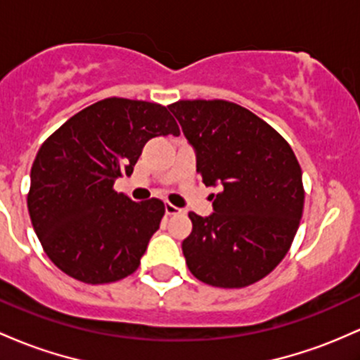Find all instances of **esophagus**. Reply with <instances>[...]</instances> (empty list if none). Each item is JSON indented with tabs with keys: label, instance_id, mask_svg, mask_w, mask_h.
I'll list each match as a JSON object with an SVG mask.
<instances>
[{
	"label": "esophagus",
	"instance_id": "obj_1",
	"mask_svg": "<svg viewBox=\"0 0 360 360\" xmlns=\"http://www.w3.org/2000/svg\"><path fill=\"white\" fill-rule=\"evenodd\" d=\"M177 213H184V210L183 208H177V207H174V205H171V203H165V215H177Z\"/></svg>",
	"mask_w": 360,
	"mask_h": 360
}]
</instances>
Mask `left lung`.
Returning <instances> with one entry per match:
<instances>
[{"instance_id":"obj_1","label":"left lung","mask_w":360,"mask_h":360,"mask_svg":"<svg viewBox=\"0 0 360 360\" xmlns=\"http://www.w3.org/2000/svg\"><path fill=\"white\" fill-rule=\"evenodd\" d=\"M169 110L195 148L205 186L220 188L212 215L189 212V271L222 289L251 285L290 250L304 208L301 165L280 133L234 102L179 101Z\"/></svg>"}]
</instances>
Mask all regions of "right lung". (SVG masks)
<instances>
[{"label": "right lung", "instance_id": "obj_1", "mask_svg": "<svg viewBox=\"0 0 360 360\" xmlns=\"http://www.w3.org/2000/svg\"><path fill=\"white\" fill-rule=\"evenodd\" d=\"M167 135H179V126L165 105L110 97L75 114L42 143L27 207L59 270L97 285L140 266L165 207L157 198L136 203L112 186L131 176L148 140Z\"/></svg>", "mask_w": 360, "mask_h": 360}]
</instances>
